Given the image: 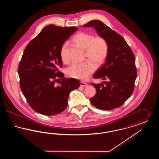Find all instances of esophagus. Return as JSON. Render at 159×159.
I'll use <instances>...</instances> for the list:
<instances>
[{
	"mask_svg": "<svg viewBox=\"0 0 159 159\" xmlns=\"http://www.w3.org/2000/svg\"><path fill=\"white\" fill-rule=\"evenodd\" d=\"M87 85H88V84L86 83H85V82H80V86H81L84 87V86H86Z\"/></svg>",
	"mask_w": 159,
	"mask_h": 159,
	"instance_id": "34e87169",
	"label": "esophagus"
}]
</instances>
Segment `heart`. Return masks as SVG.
Wrapping results in <instances>:
<instances>
[{"instance_id":"obj_1","label":"heart","mask_w":159,"mask_h":159,"mask_svg":"<svg viewBox=\"0 0 159 159\" xmlns=\"http://www.w3.org/2000/svg\"><path fill=\"white\" fill-rule=\"evenodd\" d=\"M73 41L77 45L85 50V57L89 60L82 62H73L67 69L68 76L80 80H86L93 73L95 67L93 61L97 66L104 62L107 57L109 47L105 38L94 36L85 32H79L73 38ZM68 43L65 42L60 49L61 58L64 62L68 61L67 54Z\"/></svg>"}]
</instances>
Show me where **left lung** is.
Segmentation results:
<instances>
[{
    "mask_svg": "<svg viewBox=\"0 0 159 159\" xmlns=\"http://www.w3.org/2000/svg\"><path fill=\"white\" fill-rule=\"evenodd\" d=\"M83 26L93 27L109 47L106 62L93 76L108 81L104 82L106 85L92 83L96 93L90 102L100 110H113L122 106L133 93L137 75L135 55L123 38L102 21L95 20Z\"/></svg>",
    "mask_w": 159,
    "mask_h": 159,
    "instance_id": "8db88e82",
    "label": "left lung"
}]
</instances>
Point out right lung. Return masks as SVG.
<instances>
[{"instance_id": "add662e5", "label": "right lung", "mask_w": 159, "mask_h": 159, "mask_svg": "<svg viewBox=\"0 0 159 159\" xmlns=\"http://www.w3.org/2000/svg\"><path fill=\"white\" fill-rule=\"evenodd\" d=\"M78 29L50 24L32 39L25 48L18 68L24 96L37 113L52 116L62 113L68 106L70 93L77 89L79 80L64 77L61 46ZM60 85L54 84L57 80Z\"/></svg>"}]
</instances>
